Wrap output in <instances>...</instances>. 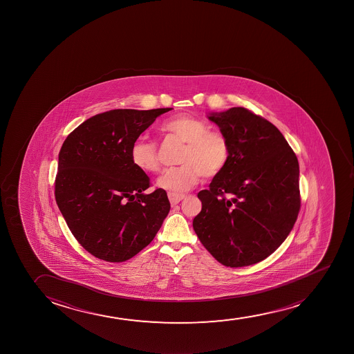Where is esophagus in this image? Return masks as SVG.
I'll list each match as a JSON object with an SVG mask.
<instances>
[{"mask_svg": "<svg viewBox=\"0 0 354 354\" xmlns=\"http://www.w3.org/2000/svg\"><path fill=\"white\" fill-rule=\"evenodd\" d=\"M184 198V195H176V194H169V200H170L171 205L175 206L177 203H180Z\"/></svg>", "mask_w": 354, "mask_h": 354, "instance_id": "esophagus-1", "label": "esophagus"}]
</instances>
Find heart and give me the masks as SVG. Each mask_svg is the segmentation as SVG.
Masks as SVG:
<instances>
[{
  "label": "heart",
  "instance_id": "1",
  "mask_svg": "<svg viewBox=\"0 0 354 354\" xmlns=\"http://www.w3.org/2000/svg\"><path fill=\"white\" fill-rule=\"evenodd\" d=\"M162 131L187 142L180 162L182 165L162 171L156 185L171 194L185 193L193 188L200 177L212 178L219 175L230 158V146L222 132L208 130L207 124L192 115H177L161 125ZM133 165L145 172H156L159 159L154 142L143 138L133 142L130 151Z\"/></svg>",
  "mask_w": 354,
  "mask_h": 354
}]
</instances>
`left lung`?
<instances>
[{"mask_svg":"<svg viewBox=\"0 0 354 354\" xmlns=\"http://www.w3.org/2000/svg\"><path fill=\"white\" fill-rule=\"evenodd\" d=\"M207 118L227 137L230 158L209 189L198 194L203 208L194 230L221 264H257L282 245L297 222V156L274 124L243 107Z\"/></svg>","mask_w":354,"mask_h":354,"instance_id":"8db88e82","label":"left lung"}]
</instances>
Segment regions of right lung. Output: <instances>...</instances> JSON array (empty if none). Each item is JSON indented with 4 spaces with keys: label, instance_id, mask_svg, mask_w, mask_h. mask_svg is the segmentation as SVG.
<instances>
[{
    "label": "right lung",
    "instance_id": "obj_1",
    "mask_svg": "<svg viewBox=\"0 0 354 354\" xmlns=\"http://www.w3.org/2000/svg\"><path fill=\"white\" fill-rule=\"evenodd\" d=\"M172 109H113L85 120L59 153L55 198L80 245L99 259L122 263L156 237L170 212L164 189L132 164L142 132Z\"/></svg>",
    "mask_w": 354,
    "mask_h": 354
}]
</instances>
